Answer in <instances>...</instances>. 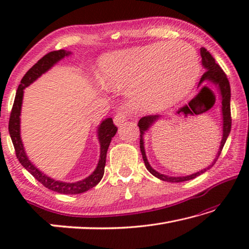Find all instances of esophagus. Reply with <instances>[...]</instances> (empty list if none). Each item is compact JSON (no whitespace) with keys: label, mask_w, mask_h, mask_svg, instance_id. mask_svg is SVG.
<instances>
[{"label":"esophagus","mask_w":249,"mask_h":249,"mask_svg":"<svg viewBox=\"0 0 249 249\" xmlns=\"http://www.w3.org/2000/svg\"><path fill=\"white\" fill-rule=\"evenodd\" d=\"M113 121H114L115 125L121 126L126 121V115L124 114V112L117 113V114L114 116V119H113Z\"/></svg>","instance_id":"obj_1"}]
</instances>
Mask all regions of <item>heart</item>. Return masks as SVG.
<instances>
[{"mask_svg": "<svg viewBox=\"0 0 249 249\" xmlns=\"http://www.w3.org/2000/svg\"><path fill=\"white\" fill-rule=\"evenodd\" d=\"M199 75L196 52L184 41L151 45L108 53L102 58L99 80L107 89L129 90V102L145 111H159L184 99Z\"/></svg>", "mask_w": 249, "mask_h": 249, "instance_id": "heart-1", "label": "heart"}]
</instances>
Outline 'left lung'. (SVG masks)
Listing matches in <instances>:
<instances>
[{"mask_svg":"<svg viewBox=\"0 0 249 249\" xmlns=\"http://www.w3.org/2000/svg\"><path fill=\"white\" fill-rule=\"evenodd\" d=\"M200 53H201V57H202V66L204 67L205 72L202 74L200 82H199V87L205 81L213 82L214 84H216V87L218 88V90H220V93L222 96L223 137L221 141L220 149H218L216 157H215V159H214V161L212 162V165H210L208 168H205V169H203V170L196 172V174H192L190 176H185V177H169V176L162 175V174H160V172L156 171L155 169L151 168V166L148 162V160H147L146 153H145V147H144V138H142V136H144L145 132H147V130L149 129L150 126L153 125L156 121L159 120V115H147V116L142 117L140 122H138V126H140V132H141V141H140L141 142V151H142V159H144V162H145L147 170H148L151 175L155 176L156 178L163 180V181H168V182H182V181L195 179L197 176H200L201 174H203V172L210 169V168L216 162L218 157H220L221 151L223 149V147H224L227 137H229V135L231 133V87H230L229 79H227L224 71L222 70V68L218 66V64H216L215 59L212 57V54H211L208 50L202 47L200 49Z\"/></svg>","mask_w":249,"mask_h":249,"instance_id":"8db88e82","label":"left lung"}]
</instances>
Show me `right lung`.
Returning a JSON list of instances; mask_svg holds the SVG:
<instances>
[{"label": "right lung", "instance_id": "add662e5", "mask_svg": "<svg viewBox=\"0 0 249 249\" xmlns=\"http://www.w3.org/2000/svg\"><path fill=\"white\" fill-rule=\"evenodd\" d=\"M71 53L66 52L64 49L54 50V52H50L47 54L39 59L38 61L34 65L31 69H29L23 79L20 80V84L16 91L15 100L13 107H12V112L10 115V122H8V132H10L12 142H13L15 154L18 157V161L22 163V166L26 169L29 174H31L34 178L44 185V187L48 188L49 190H53L58 193H64V195H79V193H83L88 190H90L93 187L98 184L102 177L104 175V167L105 161H107V153L111 142L112 138L117 132V127L113 124V120L105 119L102 123L100 124L98 128V138L101 146V153H100V159L96 166L95 170L92 174L87 177L86 179L78 182H62V181H57L52 179L50 177L43 174L39 169L33 165L29 161L26 153L24 150V146L22 140H20V108H22L23 103V94L24 89L32 84L36 79H38L41 74L48 71L53 65H56L59 60L66 56H69Z\"/></svg>", "mask_w": 249, "mask_h": 249}]
</instances>
